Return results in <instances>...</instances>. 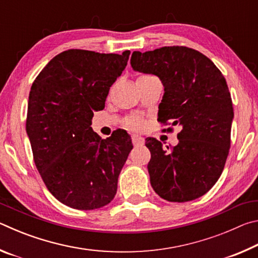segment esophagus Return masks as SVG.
I'll return each instance as SVG.
<instances>
[{"label": "esophagus", "instance_id": "34e87169", "mask_svg": "<svg viewBox=\"0 0 258 258\" xmlns=\"http://www.w3.org/2000/svg\"><path fill=\"white\" fill-rule=\"evenodd\" d=\"M132 142L135 147L143 146L145 145V139L142 137H139V135H132Z\"/></svg>", "mask_w": 258, "mask_h": 258}]
</instances>
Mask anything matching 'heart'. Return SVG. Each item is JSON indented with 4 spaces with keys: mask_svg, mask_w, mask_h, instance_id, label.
<instances>
[{
    "mask_svg": "<svg viewBox=\"0 0 258 258\" xmlns=\"http://www.w3.org/2000/svg\"><path fill=\"white\" fill-rule=\"evenodd\" d=\"M126 126L132 130H141L143 127V120L140 117H131L126 121Z\"/></svg>",
    "mask_w": 258,
    "mask_h": 258,
    "instance_id": "b5f03b06",
    "label": "heart"
}]
</instances>
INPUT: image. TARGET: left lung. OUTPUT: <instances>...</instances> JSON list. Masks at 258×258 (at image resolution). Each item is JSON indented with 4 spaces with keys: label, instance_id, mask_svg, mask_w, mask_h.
Wrapping results in <instances>:
<instances>
[{
    "label": "left lung",
    "instance_id": "left-lung-1",
    "mask_svg": "<svg viewBox=\"0 0 258 258\" xmlns=\"http://www.w3.org/2000/svg\"><path fill=\"white\" fill-rule=\"evenodd\" d=\"M131 66L164 85L158 120L178 125V143L169 149L147 138L152 189L167 202L185 203L212 189L230 149L233 108L224 76L211 59L185 46L134 51Z\"/></svg>",
    "mask_w": 258,
    "mask_h": 258
}]
</instances>
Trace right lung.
Listing matches in <instances>:
<instances>
[{"label":"right lung","instance_id":"add662e5","mask_svg":"<svg viewBox=\"0 0 258 258\" xmlns=\"http://www.w3.org/2000/svg\"><path fill=\"white\" fill-rule=\"evenodd\" d=\"M130 53L63 51L30 89L26 131L35 165L49 191L66 206L91 211L115 197L132 140L123 130L101 140L91 125Z\"/></svg>","mask_w":258,"mask_h":258}]
</instances>
